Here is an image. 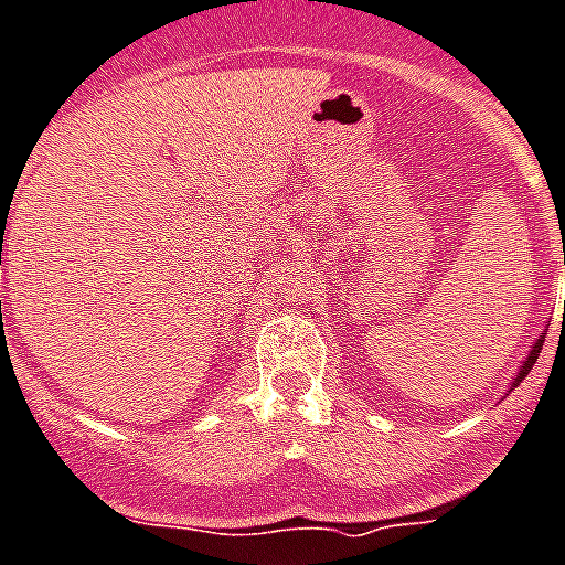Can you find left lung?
I'll use <instances>...</instances> for the list:
<instances>
[{
    "label": "left lung",
    "instance_id": "8db88e82",
    "mask_svg": "<svg viewBox=\"0 0 565 565\" xmlns=\"http://www.w3.org/2000/svg\"><path fill=\"white\" fill-rule=\"evenodd\" d=\"M563 263H565V250H563ZM543 340H545V334H540V338L534 340V343H531L529 355H525V361L520 363V370H516V372H514V377H511V390H514V386L523 384L525 375H529V372H531V366H534V363H537L540 349H543ZM511 390H508V393H511Z\"/></svg>",
    "mask_w": 565,
    "mask_h": 565
}]
</instances>
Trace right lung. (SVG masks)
<instances>
[{"instance_id":"add662e5","label":"right lung","mask_w":565,"mask_h":565,"mask_svg":"<svg viewBox=\"0 0 565 565\" xmlns=\"http://www.w3.org/2000/svg\"><path fill=\"white\" fill-rule=\"evenodd\" d=\"M0 263H2V259H0Z\"/></svg>"}]
</instances>
